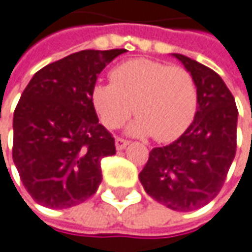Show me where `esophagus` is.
<instances>
[{
	"label": "esophagus",
	"instance_id": "34e87169",
	"mask_svg": "<svg viewBox=\"0 0 252 252\" xmlns=\"http://www.w3.org/2000/svg\"><path fill=\"white\" fill-rule=\"evenodd\" d=\"M128 144H129V141L123 138V137H117L115 138V147H117V150H124Z\"/></svg>",
	"mask_w": 252,
	"mask_h": 252
}]
</instances>
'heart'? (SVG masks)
<instances>
[{
    "label": "heart",
    "instance_id": "obj_1",
    "mask_svg": "<svg viewBox=\"0 0 252 252\" xmlns=\"http://www.w3.org/2000/svg\"><path fill=\"white\" fill-rule=\"evenodd\" d=\"M93 102L107 128L126 123L134 107L129 131L151 134L159 142L178 138L195 118L198 91L192 75L183 67L153 60H129L111 71V84H98Z\"/></svg>",
    "mask_w": 252,
    "mask_h": 252
}]
</instances>
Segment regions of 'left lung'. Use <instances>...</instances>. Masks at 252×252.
I'll return each mask as SVG.
<instances>
[{"mask_svg": "<svg viewBox=\"0 0 252 252\" xmlns=\"http://www.w3.org/2000/svg\"><path fill=\"white\" fill-rule=\"evenodd\" d=\"M192 75L198 110L185 132L150 151L140 181L150 197L175 211H192L214 200L237 150L235 99L211 68L174 54Z\"/></svg>", "mask_w": 252, "mask_h": 252, "instance_id": "1", "label": "left lung"}]
</instances>
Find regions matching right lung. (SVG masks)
<instances>
[{
  "instance_id": "obj_1",
  "label": "right lung",
  "mask_w": 252,
  "mask_h": 252,
  "mask_svg": "<svg viewBox=\"0 0 252 252\" xmlns=\"http://www.w3.org/2000/svg\"><path fill=\"white\" fill-rule=\"evenodd\" d=\"M126 50H84L41 68L14 111L12 159L28 194L48 208H69L95 194L101 159L115 154L98 123L93 90Z\"/></svg>"
}]
</instances>
